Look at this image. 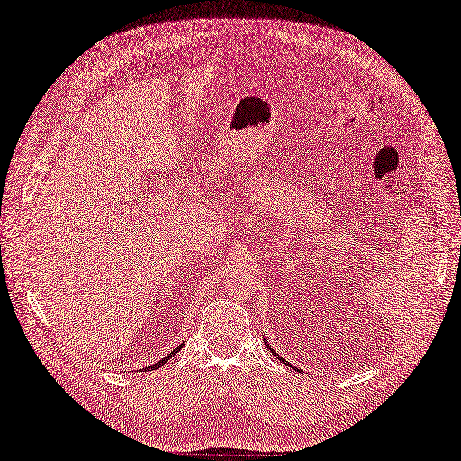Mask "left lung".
<instances>
[{
    "instance_id": "1",
    "label": "left lung",
    "mask_w": 461,
    "mask_h": 461,
    "mask_svg": "<svg viewBox=\"0 0 461 461\" xmlns=\"http://www.w3.org/2000/svg\"><path fill=\"white\" fill-rule=\"evenodd\" d=\"M265 341H267V339H265ZM268 348H271V347H268ZM271 351H273V353H275V348H271ZM275 357H276V358H280V360H282V362H284V364H288V366H292V364H290V362H288V360H284V358H282V357H278V353H275Z\"/></svg>"
}]
</instances>
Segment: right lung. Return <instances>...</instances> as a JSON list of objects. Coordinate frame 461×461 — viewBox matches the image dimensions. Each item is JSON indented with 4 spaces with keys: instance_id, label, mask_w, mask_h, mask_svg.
<instances>
[{
    "instance_id": "right-lung-1",
    "label": "right lung",
    "mask_w": 461,
    "mask_h": 461,
    "mask_svg": "<svg viewBox=\"0 0 461 461\" xmlns=\"http://www.w3.org/2000/svg\"><path fill=\"white\" fill-rule=\"evenodd\" d=\"M179 348H181V347H176V348H173V351H171V353H169L167 357H164V358H162L160 362H156V364H150V366H149V368H145V372H147V370H156V368H160V366H164V364H166V362H167V360H169V358H171L173 355H176V353L179 351Z\"/></svg>"
}]
</instances>
